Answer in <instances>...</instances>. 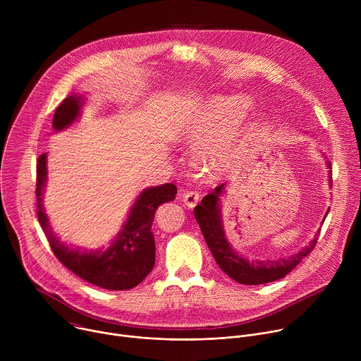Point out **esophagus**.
I'll list each match as a JSON object with an SVG mask.
<instances>
[{
  "label": "esophagus",
  "mask_w": 361,
  "mask_h": 361,
  "mask_svg": "<svg viewBox=\"0 0 361 361\" xmlns=\"http://www.w3.org/2000/svg\"><path fill=\"white\" fill-rule=\"evenodd\" d=\"M183 201L185 202V205H187L188 209H194L195 205H197V202L200 201V194H198V191L190 190V191L184 192V194H183Z\"/></svg>",
  "instance_id": "34e87169"
}]
</instances>
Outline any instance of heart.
<instances>
[{
  "instance_id": "1",
  "label": "heart",
  "mask_w": 361,
  "mask_h": 361,
  "mask_svg": "<svg viewBox=\"0 0 361 361\" xmlns=\"http://www.w3.org/2000/svg\"><path fill=\"white\" fill-rule=\"evenodd\" d=\"M248 113V104L240 97L221 95L210 99L187 117L180 140L198 145L191 164L201 174L220 177L235 159V135Z\"/></svg>"
}]
</instances>
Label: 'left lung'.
I'll use <instances>...</instances> for the list:
<instances>
[{
  "instance_id": "left-lung-1",
  "label": "left lung",
  "mask_w": 361,
  "mask_h": 361,
  "mask_svg": "<svg viewBox=\"0 0 361 361\" xmlns=\"http://www.w3.org/2000/svg\"><path fill=\"white\" fill-rule=\"evenodd\" d=\"M329 167L330 163L327 161ZM330 185H333L331 180V170H330ZM226 184L217 185L210 194L205 195L194 209V217L201 228L205 243H207L210 251L214 255V260L217 262L219 267L234 281L247 286H257V284H266L276 280L286 277L297 264L301 263L305 257L310 254L316 244L317 237L313 241L300 250L298 252L290 255L288 259H280L276 262H248L243 259L241 255L233 251L230 244L226 240L221 223V213H220V195L223 194ZM320 234V233H319Z\"/></svg>"
}]
</instances>
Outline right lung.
<instances>
[{"label": "right lung", "instance_id": "1", "mask_svg": "<svg viewBox=\"0 0 361 361\" xmlns=\"http://www.w3.org/2000/svg\"><path fill=\"white\" fill-rule=\"evenodd\" d=\"M82 98L67 97L53 117L56 131L68 127L80 114ZM45 154L37 161V217L57 259L80 279L107 290H130L138 286L156 263V241L151 226L157 209L176 198L177 187L171 183L144 190L134 202L131 213L118 237L106 251H80L67 247L51 231L42 207V192L47 178Z\"/></svg>", "mask_w": 361, "mask_h": 361}]
</instances>
